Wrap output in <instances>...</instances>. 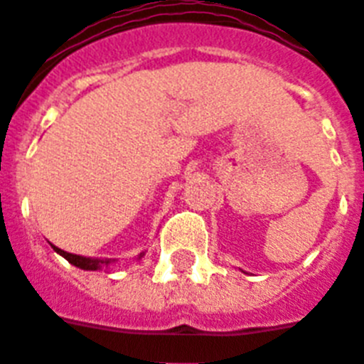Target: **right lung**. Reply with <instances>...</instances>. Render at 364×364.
I'll list each match as a JSON object with an SVG mask.
<instances>
[{
    "label": "right lung",
    "instance_id": "obj_1",
    "mask_svg": "<svg viewBox=\"0 0 364 364\" xmlns=\"http://www.w3.org/2000/svg\"><path fill=\"white\" fill-rule=\"evenodd\" d=\"M50 245H53V243H50ZM53 249L58 255H62L68 262H71V264L77 266V268H81V270H100V268H107V266H111L115 262V259H90V257H81V255L68 253V251L56 247V245H53ZM141 257L143 253L139 255L137 259H141Z\"/></svg>",
    "mask_w": 364,
    "mask_h": 364
}]
</instances>
